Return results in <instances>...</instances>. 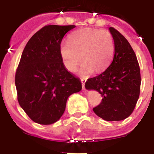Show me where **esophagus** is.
I'll use <instances>...</instances> for the list:
<instances>
[{
    "instance_id": "obj_1",
    "label": "esophagus",
    "mask_w": 154,
    "mask_h": 154,
    "mask_svg": "<svg viewBox=\"0 0 154 154\" xmlns=\"http://www.w3.org/2000/svg\"><path fill=\"white\" fill-rule=\"evenodd\" d=\"M80 80H81L82 86H83V89H86V88H85V83H86V79L81 78V79H80Z\"/></svg>"
}]
</instances>
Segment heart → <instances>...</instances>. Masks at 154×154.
<instances>
[{
    "label": "heart",
    "mask_w": 154,
    "mask_h": 154,
    "mask_svg": "<svg viewBox=\"0 0 154 154\" xmlns=\"http://www.w3.org/2000/svg\"><path fill=\"white\" fill-rule=\"evenodd\" d=\"M115 51V42L109 31L84 28L73 32L69 42L60 45V55L65 66L75 71L82 60L80 74L86 76L94 71L100 73L109 66Z\"/></svg>",
    "instance_id": "b5f03b06"
}]
</instances>
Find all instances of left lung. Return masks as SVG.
<instances>
[{
	"instance_id": "left-lung-1",
	"label": "left lung",
	"mask_w": 154,
	"mask_h": 154,
	"mask_svg": "<svg viewBox=\"0 0 154 154\" xmlns=\"http://www.w3.org/2000/svg\"><path fill=\"white\" fill-rule=\"evenodd\" d=\"M110 32L115 53L110 66L98 76L88 79L86 89L98 91L101 103L93 108L97 116L108 122L122 121L132 114L140 94V68L136 54L126 38L114 27Z\"/></svg>"
}]
</instances>
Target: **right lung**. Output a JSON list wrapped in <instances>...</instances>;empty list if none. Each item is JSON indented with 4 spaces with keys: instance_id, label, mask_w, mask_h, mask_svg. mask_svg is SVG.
<instances>
[{
    "instance_id": "add662e5",
    "label": "right lung",
    "mask_w": 154,
    "mask_h": 154,
    "mask_svg": "<svg viewBox=\"0 0 154 154\" xmlns=\"http://www.w3.org/2000/svg\"><path fill=\"white\" fill-rule=\"evenodd\" d=\"M74 25H46L26 45L15 77L19 105L31 120L51 125L66 109L68 97L80 91L82 84L66 70L60 45Z\"/></svg>"
}]
</instances>
